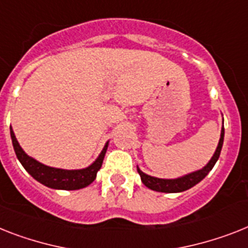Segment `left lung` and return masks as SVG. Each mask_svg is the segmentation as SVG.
<instances>
[{"label": "left lung", "instance_id": "1", "mask_svg": "<svg viewBox=\"0 0 248 248\" xmlns=\"http://www.w3.org/2000/svg\"><path fill=\"white\" fill-rule=\"evenodd\" d=\"M223 139H224V128H222L220 139H219V143H218V147H217L216 153L213 155L212 159H210L209 163H208L204 169L175 180H165V179L152 177V176H148L146 175V173H143L142 171L138 169V172L139 175H140L142 183L144 184L148 189L155 190V191H161V193H181V191H185V190L193 187L194 185L200 183V181H202V180L210 172V170L214 167L216 162L218 161V158H219L220 151H222Z\"/></svg>", "mask_w": 248, "mask_h": 248}]
</instances>
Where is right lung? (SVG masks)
I'll return each mask as SVG.
<instances>
[{
    "label": "right lung",
    "mask_w": 248,
    "mask_h": 248,
    "mask_svg": "<svg viewBox=\"0 0 248 248\" xmlns=\"http://www.w3.org/2000/svg\"><path fill=\"white\" fill-rule=\"evenodd\" d=\"M10 133H11L12 146L15 149L16 156L18 161L24 166V169L28 171L30 175L39 181L43 185L52 187V189L58 190H78L89 186L90 184L96 179V173L101 169L102 161L105 157V152L108 149V143L104 147L102 152L100 153L99 158L96 159L95 162L89 166L87 169L83 170H61V169H53L49 166L43 165L38 162L31 157H29L22 148L20 147L18 142L16 140V137L14 134V130L10 126Z\"/></svg>",
    "instance_id": "add662e5"
}]
</instances>
